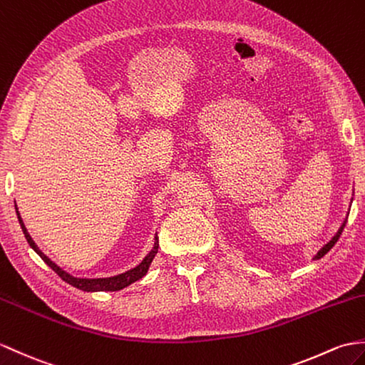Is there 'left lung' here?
Returning a JSON list of instances; mask_svg holds the SVG:
<instances>
[{"label": "left lung", "instance_id": "obj_1", "mask_svg": "<svg viewBox=\"0 0 365 365\" xmlns=\"http://www.w3.org/2000/svg\"><path fill=\"white\" fill-rule=\"evenodd\" d=\"M345 224H346V221L342 224V227L341 228H339V232L336 233V236H334V238L331 240V241H329L327 245H324V247H322L319 252H317V255H316V259H320L322 257H325L327 255V253L329 252V250H331L333 249V245L337 242V240L339 238H341V235H342V232H344V228H345Z\"/></svg>", "mask_w": 365, "mask_h": 365}]
</instances>
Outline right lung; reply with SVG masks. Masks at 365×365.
Segmentation results:
<instances>
[{
  "instance_id": "right-lung-1",
  "label": "right lung",
  "mask_w": 365,
  "mask_h": 365,
  "mask_svg": "<svg viewBox=\"0 0 365 365\" xmlns=\"http://www.w3.org/2000/svg\"><path fill=\"white\" fill-rule=\"evenodd\" d=\"M15 210H16V216H19L21 230H23V233H24V238L28 240L31 247L38 253L40 258L43 259V261L46 262V264H48L51 269H53L58 277H61V278L63 279V282H66L68 284L78 287V289H82V291L95 292V291H120V289H123V287L132 284L133 282H137V279H140L141 277L146 275L152 259H154V257L157 255V252H158V238H155L154 249H152V250L148 253V255L144 257V259L140 262V264H138L137 267L127 270V272H124V274L115 275V277H108V278H76V277L70 275L68 272H65L63 269L58 267V266L56 264V262L51 261V259L45 255V253L37 247V244L32 241L31 235L28 233L26 227H24V224H23V221H21V216H20V213H19V208H16V205H15Z\"/></svg>"
}]
</instances>
